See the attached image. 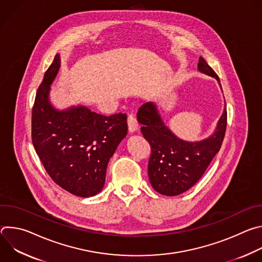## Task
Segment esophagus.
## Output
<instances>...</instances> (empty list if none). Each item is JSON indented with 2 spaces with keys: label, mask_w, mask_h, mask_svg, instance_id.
Returning <instances> with one entry per match:
<instances>
[{
  "label": "esophagus",
  "mask_w": 262,
  "mask_h": 262,
  "mask_svg": "<svg viewBox=\"0 0 262 262\" xmlns=\"http://www.w3.org/2000/svg\"><path fill=\"white\" fill-rule=\"evenodd\" d=\"M127 126H128L129 133H135V132L138 129L139 124H138V121H137V119H136L135 116L129 115V116L127 117Z\"/></svg>",
  "instance_id": "1"
}]
</instances>
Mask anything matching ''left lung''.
Masks as SVG:
<instances>
[{
  "instance_id": "obj_1",
  "label": "left lung",
  "mask_w": 262,
  "mask_h": 262,
  "mask_svg": "<svg viewBox=\"0 0 262 262\" xmlns=\"http://www.w3.org/2000/svg\"><path fill=\"white\" fill-rule=\"evenodd\" d=\"M198 69L220 79L214 70L200 57ZM141 132L151 148L148 176L152 188L160 194L176 196L191 189L202 177L212 159L220 151L227 126L225 102L216 129L211 137L196 143L178 139L164 124L156 105L144 103L138 111Z\"/></svg>"
}]
</instances>
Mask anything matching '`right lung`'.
<instances>
[{"instance_id": "right-lung-1", "label": "right lung", "mask_w": 262, "mask_h": 262, "mask_svg": "<svg viewBox=\"0 0 262 262\" xmlns=\"http://www.w3.org/2000/svg\"><path fill=\"white\" fill-rule=\"evenodd\" d=\"M60 68L56 55L37 89L32 108V143L50 177L62 189L91 197L101 191L106 167L127 134L126 114L104 116L86 106L57 111L50 85Z\"/></svg>"}]
</instances>
